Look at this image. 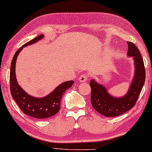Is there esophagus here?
Returning a JSON list of instances; mask_svg holds the SVG:
<instances>
[{
	"mask_svg": "<svg viewBox=\"0 0 152 152\" xmlns=\"http://www.w3.org/2000/svg\"><path fill=\"white\" fill-rule=\"evenodd\" d=\"M88 76H88V74H83L81 76L79 77V79H78V80H79L80 82H82V83L86 82L88 79Z\"/></svg>",
	"mask_w": 152,
	"mask_h": 152,
	"instance_id": "esophagus-1",
	"label": "esophagus"
}]
</instances>
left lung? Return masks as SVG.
I'll return each mask as SVG.
<instances>
[{
    "label": "left lung",
    "mask_w": 152,
    "mask_h": 152,
    "mask_svg": "<svg viewBox=\"0 0 152 152\" xmlns=\"http://www.w3.org/2000/svg\"><path fill=\"white\" fill-rule=\"evenodd\" d=\"M128 55L134 57L135 73L126 95L121 98H114L95 80H92L90 83L92 105L97 112L106 117L120 116L132 109L135 105L145 82V68L141 54L135 44L132 42H128Z\"/></svg>",
    "instance_id": "obj_1"
}]
</instances>
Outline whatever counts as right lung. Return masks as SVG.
I'll return each instance as SVG.
<instances>
[{"mask_svg":"<svg viewBox=\"0 0 152 152\" xmlns=\"http://www.w3.org/2000/svg\"><path fill=\"white\" fill-rule=\"evenodd\" d=\"M43 37V34L23 45L13 57L10 73V88L12 98L16 102L21 111L28 116L36 118H48L57 114L60 110V101L66 90L72 86L73 80L66 81L59 85L56 89L43 98H35L28 95L17 84L15 76V63L17 57L23 48L36 43Z\"/></svg>","mask_w":152,"mask_h":152,"instance_id":"1","label":"right lung"}]
</instances>
